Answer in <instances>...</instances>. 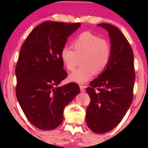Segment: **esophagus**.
<instances>
[{
    "label": "esophagus",
    "mask_w": 148,
    "mask_h": 148,
    "mask_svg": "<svg viewBox=\"0 0 148 148\" xmlns=\"http://www.w3.org/2000/svg\"><path fill=\"white\" fill-rule=\"evenodd\" d=\"M79 88H80V90H81V92H84L85 91H86V90H85V89H86V87H85V86H82V85H81V86H79Z\"/></svg>",
    "instance_id": "obj_1"
}]
</instances>
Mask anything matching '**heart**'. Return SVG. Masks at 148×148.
<instances>
[{"label": "heart", "mask_w": 148, "mask_h": 148, "mask_svg": "<svg viewBox=\"0 0 148 148\" xmlns=\"http://www.w3.org/2000/svg\"><path fill=\"white\" fill-rule=\"evenodd\" d=\"M71 48L64 46L60 58L66 69L73 71L81 58L79 68L70 75L73 82L84 84L97 73H100L108 66L112 56V46L108 40L90 32L80 34L72 42Z\"/></svg>", "instance_id": "obj_1"}]
</instances>
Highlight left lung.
<instances>
[{
	"label": "left lung",
	"mask_w": 148,
	"mask_h": 148,
	"mask_svg": "<svg viewBox=\"0 0 148 148\" xmlns=\"http://www.w3.org/2000/svg\"><path fill=\"white\" fill-rule=\"evenodd\" d=\"M108 32L112 56L107 68L90 84L86 92L90 103L86 120L96 133H104L116 127L132 103L135 78L133 49L116 27L98 24Z\"/></svg>",
	"instance_id": "8db88e82"
}]
</instances>
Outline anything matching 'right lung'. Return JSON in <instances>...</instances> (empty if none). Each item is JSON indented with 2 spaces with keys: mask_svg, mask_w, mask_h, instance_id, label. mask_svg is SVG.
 Segmentation results:
<instances>
[{
  "mask_svg": "<svg viewBox=\"0 0 148 148\" xmlns=\"http://www.w3.org/2000/svg\"><path fill=\"white\" fill-rule=\"evenodd\" d=\"M80 25L44 22L30 32L20 50L15 67L16 97L27 120L41 130L59 126L64 107L80 92L74 82L58 86L67 76L60 51Z\"/></svg>",
  "mask_w": 148,
  "mask_h": 148,
  "instance_id": "1",
  "label": "right lung"
}]
</instances>
